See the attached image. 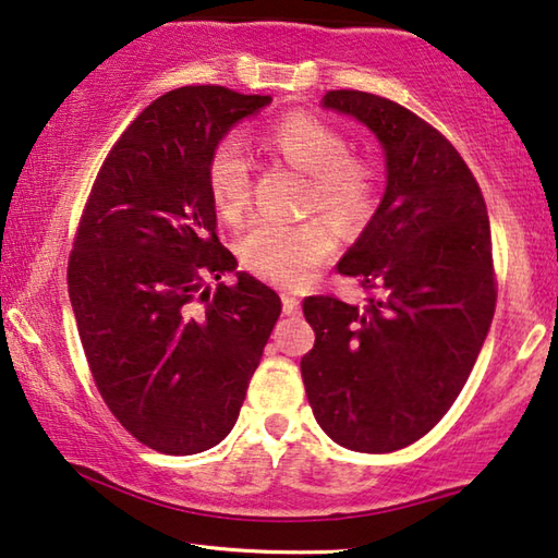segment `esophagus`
Masks as SVG:
<instances>
[{"instance_id": "obj_1", "label": "esophagus", "mask_w": 558, "mask_h": 558, "mask_svg": "<svg viewBox=\"0 0 558 558\" xmlns=\"http://www.w3.org/2000/svg\"><path fill=\"white\" fill-rule=\"evenodd\" d=\"M298 305H300V300H298L295 295L282 293V313H286V315H295V313H298Z\"/></svg>"}]
</instances>
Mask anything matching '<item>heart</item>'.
Masks as SVG:
<instances>
[{
	"mask_svg": "<svg viewBox=\"0 0 558 558\" xmlns=\"http://www.w3.org/2000/svg\"><path fill=\"white\" fill-rule=\"evenodd\" d=\"M265 146L280 161L307 173L305 208L323 214L342 233H362L383 206L385 171L375 156L350 151L344 131L320 117L293 111L272 121ZM208 193L218 214L238 223L253 201V166L241 138L228 134L210 148L206 163ZM335 253V233L323 218H258L238 241L245 268L278 286H300Z\"/></svg>",
	"mask_w": 558,
	"mask_h": 558,
	"instance_id": "1",
	"label": "heart"
}]
</instances>
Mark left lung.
Returning a JSON list of instances; mask_svg holds the SVG:
<instances>
[{
  "label": "left lung",
  "instance_id": "1",
  "mask_svg": "<svg viewBox=\"0 0 558 558\" xmlns=\"http://www.w3.org/2000/svg\"><path fill=\"white\" fill-rule=\"evenodd\" d=\"M327 109L383 141L379 214L338 263L367 305L303 300L315 348L300 360L327 437L355 452H395L435 427L462 392L497 305L492 231L480 183L445 134L404 106L355 88Z\"/></svg>",
  "mask_w": 558,
  "mask_h": 558
}]
</instances>
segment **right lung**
I'll return each mask as SVG.
<instances>
[{
  "label": "right lung",
  "mask_w": 558,
  "mask_h": 558,
  "mask_svg": "<svg viewBox=\"0 0 558 558\" xmlns=\"http://www.w3.org/2000/svg\"><path fill=\"white\" fill-rule=\"evenodd\" d=\"M270 96L173 88L138 113L96 173L69 255V298L94 385L121 427L163 454L233 429L280 298L218 241L206 163ZM218 279L209 290L207 280Z\"/></svg>",
  "instance_id": "add662e5"
}]
</instances>
